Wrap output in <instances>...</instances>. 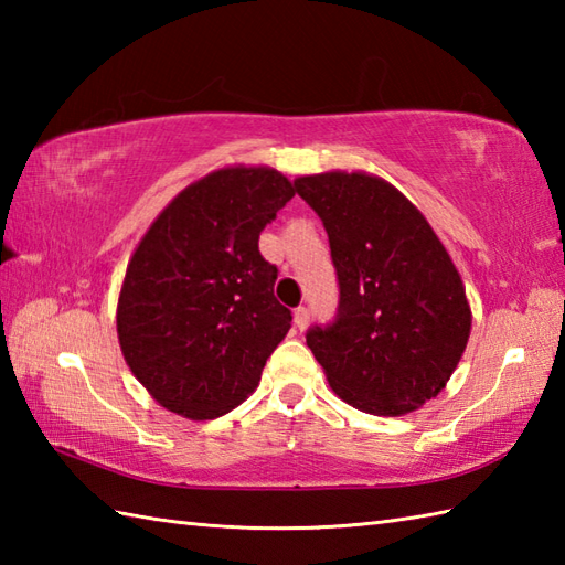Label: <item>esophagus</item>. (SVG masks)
Masks as SVG:
<instances>
[{"label":"esophagus","mask_w":565,"mask_h":565,"mask_svg":"<svg viewBox=\"0 0 565 565\" xmlns=\"http://www.w3.org/2000/svg\"><path fill=\"white\" fill-rule=\"evenodd\" d=\"M308 320H310V310H308L306 306H298V308L294 310V326H296L298 330H306Z\"/></svg>","instance_id":"esophagus-1"}]
</instances>
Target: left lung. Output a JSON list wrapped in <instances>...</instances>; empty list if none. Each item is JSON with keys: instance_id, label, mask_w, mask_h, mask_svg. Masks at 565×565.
<instances>
[{"instance_id": "left-lung-1", "label": "left lung", "mask_w": 565, "mask_h": 565, "mask_svg": "<svg viewBox=\"0 0 565 565\" xmlns=\"http://www.w3.org/2000/svg\"><path fill=\"white\" fill-rule=\"evenodd\" d=\"M338 274V316L306 332L332 391L371 415H405L447 386L471 332L461 276L425 215L362 172L298 177Z\"/></svg>"}]
</instances>
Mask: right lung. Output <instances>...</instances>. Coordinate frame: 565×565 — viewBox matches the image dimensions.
Here are the masks:
<instances>
[{
  "mask_svg": "<svg viewBox=\"0 0 565 565\" xmlns=\"http://www.w3.org/2000/svg\"><path fill=\"white\" fill-rule=\"evenodd\" d=\"M291 199L276 170L227 167L186 186L140 239L118 298V342L167 411L213 419L257 388L291 328L259 233Z\"/></svg>",
  "mask_w": 565,
  "mask_h": 565,
  "instance_id": "add662e5",
  "label": "right lung"
}]
</instances>
